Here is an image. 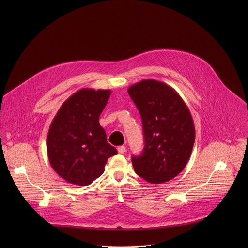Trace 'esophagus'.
<instances>
[{
    "mask_svg": "<svg viewBox=\"0 0 248 248\" xmlns=\"http://www.w3.org/2000/svg\"><path fill=\"white\" fill-rule=\"evenodd\" d=\"M117 151H118V153H120V154H124V153H126V147L125 146H119L118 148H117Z\"/></svg>",
    "mask_w": 248,
    "mask_h": 248,
    "instance_id": "esophagus-1",
    "label": "esophagus"
}]
</instances>
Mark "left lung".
<instances>
[{
  "label": "left lung",
  "instance_id": "8db88e82",
  "mask_svg": "<svg viewBox=\"0 0 248 248\" xmlns=\"http://www.w3.org/2000/svg\"><path fill=\"white\" fill-rule=\"evenodd\" d=\"M128 93L141 115L144 150L132 157L137 175L153 184L177 177L186 166L195 142V126L183 99L169 85L144 79Z\"/></svg>",
  "mask_w": 248,
  "mask_h": 248
}]
</instances>
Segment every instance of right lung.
<instances>
[{
    "instance_id": "right-lung-1",
    "label": "right lung",
    "mask_w": 248,
    "mask_h": 248,
    "mask_svg": "<svg viewBox=\"0 0 248 248\" xmlns=\"http://www.w3.org/2000/svg\"><path fill=\"white\" fill-rule=\"evenodd\" d=\"M110 93V90H79L62 104L50 124L48 160L58 176L69 183L91 184L104 173L108 158L117 154L99 124Z\"/></svg>"
}]
</instances>
